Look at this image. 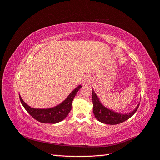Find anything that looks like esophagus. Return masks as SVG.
I'll list each match as a JSON object with an SVG mask.
<instances>
[{
	"mask_svg": "<svg viewBox=\"0 0 160 160\" xmlns=\"http://www.w3.org/2000/svg\"><path fill=\"white\" fill-rule=\"evenodd\" d=\"M91 81V77L90 76H87L83 80L84 85H89Z\"/></svg>",
	"mask_w": 160,
	"mask_h": 160,
	"instance_id": "34e87169",
	"label": "esophagus"
}]
</instances>
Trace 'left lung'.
<instances>
[{"instance_id": "8db88e82", "label": "left lung", "mask_w": 160, "mask_h": 160, "mask_svg": "<svg viewBox=\"0 0 160 160\" xmlns=\"http://www.w3.org/2000/svg\"><path fill=\"white\" fill-rule=\"evenodd\" d=\"M92 100L93 103V113L96 119L101 123L109 125L119 124L126 121L136 112L139 106V104L135 110L128 114H121L113 112L101 105L93 90L92 92Z\"/></svg>"}]
</instances>
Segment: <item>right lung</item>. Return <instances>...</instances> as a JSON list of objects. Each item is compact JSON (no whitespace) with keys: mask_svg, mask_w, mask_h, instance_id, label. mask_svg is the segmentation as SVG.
<instances>
[{"mask_svg":"<svg viewBox=\"0 0 160 160\" xmlns=\"http://www.w3.org/2000/svg\"><path fill=\"white\" fill-rule=\"evenodd\" d=\"M79 85L72 91L67 98L60 105L49 109H34L27 105L19 95L21 102L27 112L38 122L43 123H56L63 120L71 110L72 101L75 95L81 88Z\"/></svg>","mask_w":160,"mask_h":160,"instance_id":"obj_1","label":"right lung"}]
</instances>
